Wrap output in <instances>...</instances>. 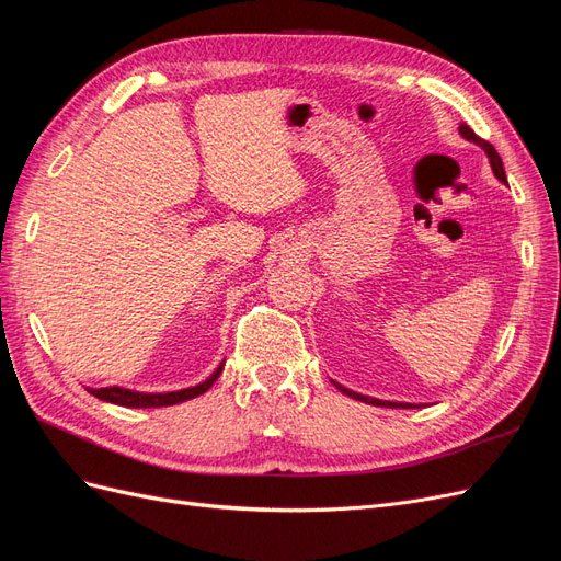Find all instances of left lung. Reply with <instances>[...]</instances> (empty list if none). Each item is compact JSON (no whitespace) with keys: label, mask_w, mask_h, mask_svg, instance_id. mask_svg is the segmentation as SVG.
I'll use <instances>...</instances> for the list:
<instances>
[{"label":"left lung","mask_w":561,"mask_h":561,"mask_svg":"<svg viewBox=\"0 0 561 561\" xmlns=\"http://www.w3.org/2000/svg\"><path fill=\"white\" fill-rule=\"evenodd\" d=\"M458 133H461V138H466L468 142H474V145L484 149V154H486V159H489L491 171H494V175H496L503 184H507V178H505V171H503V161H501V157H499V151L494 149V145H489L486 140L480 138V135H474V130H472L468 124L458 126ZM334 386H336L339 390H342L344 396H348V398H353V400L367 402V404H375V407H400V410H414V407H416V404H412V402H390V400H379V398L360 396V393H355V390H351V388H346V386H342V383H336V381H334Z\"/></svg>","instance_id":"left-lung-1"}]
</instances>
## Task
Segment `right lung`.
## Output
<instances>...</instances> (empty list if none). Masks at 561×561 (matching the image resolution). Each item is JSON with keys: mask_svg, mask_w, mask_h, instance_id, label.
<instances>
[{"mask_svg": "<svg viewBox=\"0 0 561 561\" xmlns=\"http://www.w3.org/2000/svg\"><path fill=\"white\" fill-rule=\"evenodd\" d=\"M222 369H225V360L217 365V369L206 381H201L190 388L168 390V393H142V390H130L124 386H105V388H87V390L98 400H105V402H112L118 407H135V410H140V407H145V410L147 407H171V404H180V402H186V400L206 393V390L217 381V377L222 375Z\"/></svg>", "mask_w": 561, "mask_h": 561, "instance_id": "add662e5", "label": "right lung"}]
</instances>
